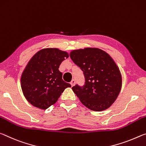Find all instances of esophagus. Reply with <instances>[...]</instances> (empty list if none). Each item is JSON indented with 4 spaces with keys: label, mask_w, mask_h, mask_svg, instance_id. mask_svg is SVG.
<instances>
[{
    "label": "esophagus",
    "mask_w": 146,
    "mask_h": 146,
    "mask_svg": "<svg viewBox=\"0 0 146 146\" xmlns=\"http://www.w3.org/2000/svg\"><path fill=\"white\" fill-rule=\"evenodd\" d=\"M75 84H76V81H75L74 80H73L71 82L70 85H71L72 87H73V86L75 85Z\"/></svg>",
    "instance_id": "1"
}]
</instances>
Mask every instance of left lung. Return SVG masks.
Returning a JSON list of instances; mask_svg holds the SVG:
<instances>
[{"mask_svg": "<svg viewBox=\"0 0 146 146\" xmlns=\"http://www.w3.org/2000/svg\"><path fill=\"white\" fill-rule=\"evenodd\" d=\"M70 57L85 76L84 85H76L72 88L80 102L94 111L108 109L121 88L120 71L113 58L96 48L75 50Z\"/></svg>", "mask_w": 146, "mask_h": 146, "instance_id": "8db88e82", "label": "left lung"}]
</instances>
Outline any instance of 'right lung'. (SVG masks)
I'll use <instances>...</instances> for the list:
<instances>
[{"label":"right lung","mask_w":146,"mask_h":146,"mask_svg":"<svg viewBox=\"0 0 146 146\" xmlns=\"http://www.w3.org/2000/svg\"><path fill=\"white\" fill-rule=\"evenodd\" d=\"M68 57L67 52L57 48L42 49L32 57L21 79L23 94L30 104L46 109L57 101L66 88L71 87L63 80V74L59 70Z\"/></svg>","instance_id":"add662e5"}]
</instances>
